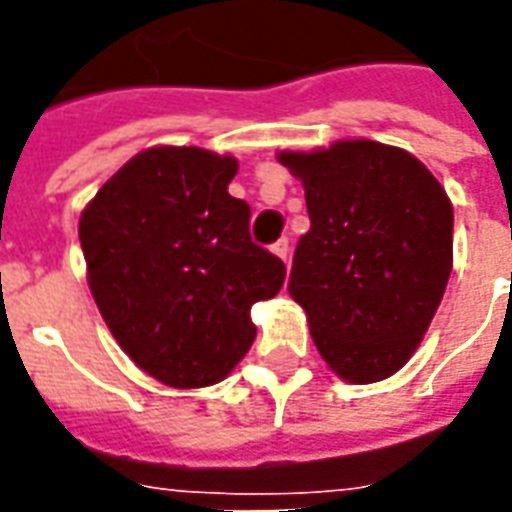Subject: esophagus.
<instances>
[{"mask_svg": "<svg viewBox=\"0 0 512 512\" xmlns=\"http://www.w3.org/2000/svg\"><path fill=\"white\" fill-rule=\"evenodd\" d=\"M271 249H274V255H277V257L288 260V257H290V238H279L277 244L271 246Z\"/></svg>", "mask_w": 512, "mask_h": 512, "instance_id": "obj_1", "label": "esophagus"}]
</instances>
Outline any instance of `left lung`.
Segmentation results:
<instances>
[{"label": "left lung", "mask_w": 512, "mask_h": 512, "mask_svg": "<svg viewBox=\"0 0 512 512\" xmlns=\"http://www.w3.org/2000/svg\"><path fill=\"white\" fill-rule=\"evenodd\" d=\"M304 180L310 233L288 290L312 340L345 381L373 384L406 365L452 271V205L417 158L381 142L279 153Z\"/></svg>", "instance_id": "1"}]
</instances>
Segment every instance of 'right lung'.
Listing matches in <instances>:
<instances>
[{
  "label": "right lung",
  "instance_id": "obj_1",
  "mask_svg": "<svg viewBox=\"0 0 512 512\" xmlns=\"http://www.w3.org/2000/svg\"><path fill=\"white\" fill-rule=\"evenodd\" d=\"M235 172L200 147H150L82 213L95 304L161 384L222 381L255 343L252 304L285 282V263L249 235L252 208L227 191Z\"/></svg>",
  "mask_w": 512,
  "mask_h": 512
}]
</instances>
